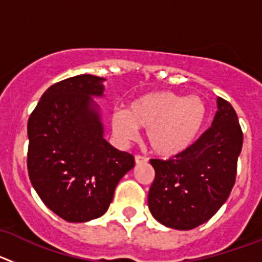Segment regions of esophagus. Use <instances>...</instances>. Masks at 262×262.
Listing matches in <instances>:
<instances>
[{"label":"esophagus","instance_id":"1","mask_svg":"<svg viewBox=\"0 0 262 262\" xmlns=\"http://www.w3.org/2000/svg\"><path fill=\"white\" fill-rule=\"evenodd\" d=\"M148 161V159L147 157H144V156H135V164L136 165H139V164H145Z\"/></svg>","mask_w":262,"mask_h":262}]
</instances>
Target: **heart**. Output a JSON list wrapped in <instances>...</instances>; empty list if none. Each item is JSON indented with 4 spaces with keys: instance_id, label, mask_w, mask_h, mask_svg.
Here are the masks:
<instances>
[{
    "instance_id": "b5f03b06",
    "label": "heart",
    "mask_w": 262,
    "mask_h": 262,
    "mask_svg": "<svg viewBox=\"0 0 262 262\" xmlns=\"http://www.w3.org/2000/svg\"><path fill=\"white\" fill-rule=\"evenodd\" d=\"M206 120L207 107L202 98L159 90L136 97L127 108L113 111L110 124L122 144L134 140L142 127L154 154L174 157L195 144Z\"/></svg>"
}]
</instances>
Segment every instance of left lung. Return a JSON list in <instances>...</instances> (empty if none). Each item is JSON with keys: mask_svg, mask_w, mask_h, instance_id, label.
Segmentation results:
<instances>
[{"mask_svg": "<svg viewBox=\"0 0 262 262\" xmlns=\"http://www.w3.org/2000/svg\"><path fill=\"white\" fill-rule=\"evenodd\" d=\"M212 124L195 144L169 160L152 159L155 181L148 207L157 222L174 230H193L207 222L235 185L243 133L235 108L216 99Z\"/></svg>", "mask_w": 262, "mask_h": 262, "instance_id": "1", "label": "left lung"}]
</instances>
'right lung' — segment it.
Returning a JSON list of instances; mask_svg holds the SVG:
<instances>
[{"instance_id":"right-lung-1","label":"right lung","mask_w":262,"mask_h":262,"mask_svg":"<svg viewBox=\"0 0 262 262\" xmlns=\"http://www.w3.org/2000/svg\"><path fill=\"white\" fill-rule=\"evenodd\" d=\"M103 77L78 75L48 88L27 123V169L32 186L51 211L84 223L107 211L133 155L103 138L99 107Z\"/></svg>"}]
</instances>
